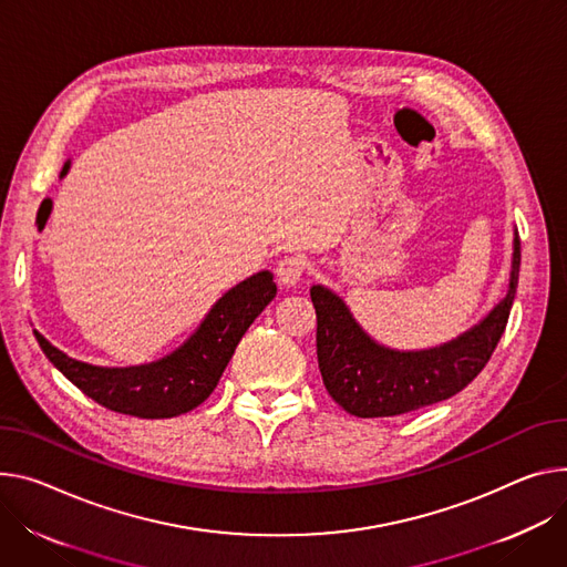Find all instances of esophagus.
<instances>
[{
    "instance_id": "esophagus-1",
    "label": "esophagus",
    "mask_w": 567,
    "mask_h": 567,
    "mask_svg": "<svg viewBox=\"0 0 567 567\" xmlns=\"http://www.w3.org/2000/svg\"><path fill=\"white\" fill-rule=\"evenodd\" d=\"M305 274V260L298 255H285L282 260L278 262L276 267V276H278V282L285 285V287H291L296 285Z\"/></svg>"
}]
</instances>
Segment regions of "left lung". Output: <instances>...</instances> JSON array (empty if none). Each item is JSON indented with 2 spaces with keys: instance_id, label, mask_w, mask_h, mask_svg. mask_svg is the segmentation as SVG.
I'll return each mask as SVG.
<instances>
[{
  "instance_id": "1",
  "label": "left lung",
  "mask_w": 567,
  "mask_h": 567,
  "mask_svg": "<svg viewBox=\"0 0 567 567\" xmlns=\"http://www.w3.org/2000/svg\"><path fill=\"white\" fill-rule=\"evenodd\" d=\"M520 274V239H513L508 291L473 330L450 343L419 352H398L375 343L359 328L330 289H310L317 310V354L332 400L359 419L406 414L468 386L504 334Z\"/></svg>"
}]
</instances>
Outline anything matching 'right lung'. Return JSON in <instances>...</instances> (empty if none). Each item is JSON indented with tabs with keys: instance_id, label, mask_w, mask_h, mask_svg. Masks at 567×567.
<instances>
[{
	"instance_id": "right-lung-1",
	"label": "right lung",
	"mask_w": 567,
	"mask_h": 567,
	"mask_svg": "<svg viewBox=\"0 0 567 567\" xmlns=\"http://www.w3.org/2000/svg\"><path fill=\"white\" fill-rule=\"evenodd\" d=\"M276 291L269 271L246 278L217 300L187 343L146 367H90L68 357L38 332L35 339L49 362L101 406L137 419H172L208 400L239 339Z\"/></svg>"
}]
</instances>
